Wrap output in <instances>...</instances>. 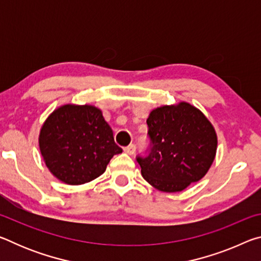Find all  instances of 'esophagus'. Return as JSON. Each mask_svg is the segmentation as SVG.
<instances>
[{
  "label": "esophagus",
  "instance_id": "esophagus-1",
  "mask_svg": "<svg viewBox=\"0 0 261 261\" xmlns=\"http://www.w3.org/2000/svg\"><path fill=\"white\" fill-rule=\"evenodd\" d=\"M124 152L126 154H129V155H132V154H135V152H136V145L135 144H130L129 146L124 147Z\"/></svg>",
  "mask_w": 261,
  "mask_h": 261
}]
</instances>
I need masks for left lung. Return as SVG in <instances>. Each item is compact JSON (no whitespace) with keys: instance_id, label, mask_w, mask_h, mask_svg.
I'll return each instance as SVG.
<instances>
[{"instance_id":"8db88e82","label":"left lung","mask_w":261,"mask_h":261,"mask_svg":"<svg viewBox=\"0 0 261 261\" xmlns=\"http://www.w3.org/2000/svg\"><path fill=\"white\" fill-rule=\"evenodd\" d=\"M151 149L137 158L141 175L163 192H179L200 180L213 163L218 147L214 126L188 102L153 109L147 118Z\"/></svg>"}]
</instances>
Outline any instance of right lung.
<instances>
[{
	"label": "right lung",
	"instance_id": "add662e5",
	"mask_svg": "<svg viewBox=\"0 0 261 261\" xmlns=\"http://www.w3.org/2000/svg\"><path fill=\"white\" fill-rule=\"evenodd\" d=\"M39 148L50 173L69 185L84 184L99 177L115 154L113 130L102 112L91 105H63L43 123Z\"/></svg>",
	"mask_w": 261,
	"mask_h": 261
}]
</instances>
